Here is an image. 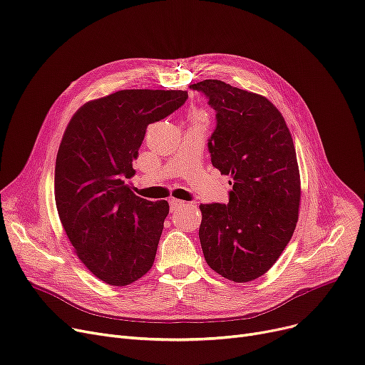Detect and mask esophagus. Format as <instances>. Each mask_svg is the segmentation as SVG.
<instances>
[{
	"label": "esophagus",
	"mask_w": 365,
	"mask_h": 365,
	"mask_svg": "<svg viewBox=\"0 0 365 365\" xmlns=\"http://www.w3.org/2000/svg\"><path fill=\"white\" fill-rule=\"evenodd\" d=\"M183 204H185V201H180V200H176V198H171V200H170V207H171V210L180 209Z\"/></svg>",
	"instance_id": "1"
}]
</instances>
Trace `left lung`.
<instances>
[{"label": "left lung", "instance_id": "8db88e82", "mask_svg": "<svg viewBox=\"0 0 365 365\" xmlns=\"http://www.w3.org/2000/svg\"><path fill=\"white\" fill-rule=\"evenodd\" d=\"M189 88L215 108L212 164L232 179L228 204L200 205L204 258L222 277L246 283L270 270L294 234L301 198L294 141L262 95L213 78Z\"/></svg>", "mask_w": 365, "mask_h": 365}]
</instances>
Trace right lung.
Wrapping results in <instances>:
<instances>
[{
  "mask_svg": "<svg viewBox=\"0 0 365 365\" xmlns=\"http://www.w3.org/2000/svg\"><path fill=\"white\" fill-rule=\"evenodd\" d=\"M186 98V91H118L78 108L61 140L55 165L61 224L78 259L112 287L131 284L153 265L168 202L137 197L125 179L134 176L148 125Z\"/></svg>",
  "mask_w": 365,
  "mask_h": 365,
  "instance_id": "1",
  "label": "right lung"
}]
</instances>
